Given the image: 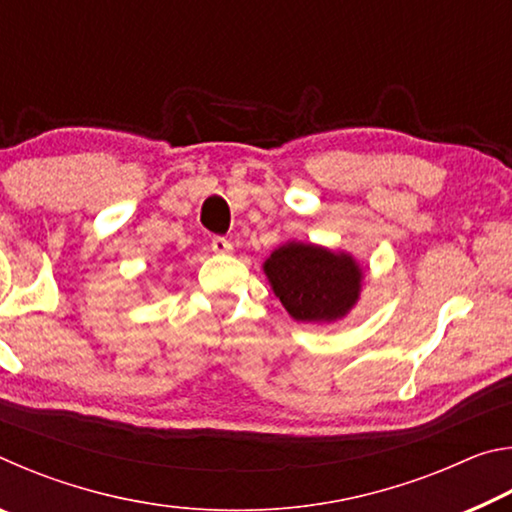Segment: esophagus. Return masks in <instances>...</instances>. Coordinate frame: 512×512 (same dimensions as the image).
I'll return each mask as SVG.
<instances>
[{"mask_svg":"<svg viewBox=\"0 0 512 512\" xmlns=\"http://www.w3.org/2000/svg\"><path fill=\"white\" fill-rule=\"evenodd\" d=\"M212 250H214V253H219V255L232 253V244L225 237H214L212 239Z\"/></svg>","mask_w":512,"mask_h":512,"instance_id":"esophagus-1","label":"esophagus"}]
</instances>
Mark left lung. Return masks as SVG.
<instances>
[{"label":"left lung","mask_w":512,"mask_h":512,"mask_svg":"<svg viewBox=\"0 0 512 512\" xmlns=\"http://www.w3.org/2000/svg\"><path fill=\"white\" fill-rule=\"evenodd\" d=\"M264 273L275 296L300 323H334L357 305L363 273L348 253L323 246L289 244L273 250Z\"/></svg>","instance_id":"obj_1"}]
</instances>
